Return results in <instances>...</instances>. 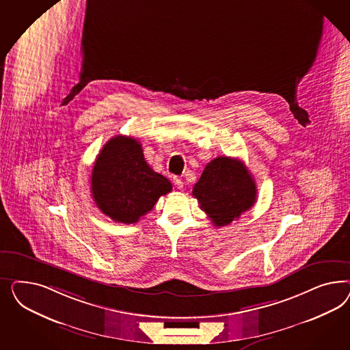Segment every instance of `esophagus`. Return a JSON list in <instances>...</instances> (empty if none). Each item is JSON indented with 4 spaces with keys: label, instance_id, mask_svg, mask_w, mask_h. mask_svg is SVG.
<instances>
[{
    "label": "esophagus",
    "instance_id": "34e87169",
    "mask_svg": "<svg viewBox=\"0 0 350 350\" xmlns=\"http://www.w3.org/2000/svg\"><path fill=\"white\" fill-rule=\"evenodd\" d=\"M173 183H174V186H176L177 189H180V190L183 187V182H182V180L178 178V177H174V178H173Z\"/></svg>",
    "mask_w": 350,
    "mask_h": 350
}]
</instances>
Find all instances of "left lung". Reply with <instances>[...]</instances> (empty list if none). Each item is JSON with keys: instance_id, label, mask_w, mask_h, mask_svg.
Segmentation results:
<instances>
[{"instance_id": "1", "label": "left lung", "mask_w": 350, "mask_h": 350, "mask_svg": "<svg viewBox=\"0 0 350 350\" xmlns=\"http://www.w3.org/2000/svg\"><path fill=\"white\" fill-rule=\"evenodd\" d=\"M215 227L237 219L256 202V186L241 160L219 157L206 164L200 180L192 189Z\"/></svg>"}]
</instances>
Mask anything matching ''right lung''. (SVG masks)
<instances>
[{
    "label": "right lung",
    "instance_id": "obj_1",
    "mask_svg": "<svg viewBox=\"0 0 350 350\" xmlns=\"http://www.w3.org/2000/svg\"><path fill=\"white\" fill-rule=\"evenodd\" d=\"M170 191V180L151 170L135 138L109 139L96 158L91 193L97 208L116 222H137Z\"/></svg>",
    "mask_w": 350,
    "mask_h": 350
}]
</instances>
